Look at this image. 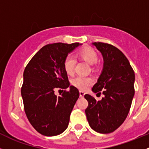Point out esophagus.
Wrapping results in <instances>:
<instances>
[{
	"label": "esophagus",
	"mask_w": 149,
	"mask_h": 149,
	"mask_svg": "<svg viewBox=\"0 0 149 149\" xmlns=\"http://www.w3.org/2000/svg\"><path fill=\"white\" fill-rule=\"evenodd\" d=\"M79 95H80V97H84V95H85V93H84V91L80 90V91H79Z\"/></svg>",
	"instance_id": "1"
}]
</instances>
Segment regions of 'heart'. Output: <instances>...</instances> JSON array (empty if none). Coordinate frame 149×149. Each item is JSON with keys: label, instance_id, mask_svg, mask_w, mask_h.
Wrapping results in <instances>:
<instances>
[{"label": "heart", "instance_id": "1", "mask_svg": "<svg viewBox=\"0 0 149 149\" xmlns=\"http://www.w3.org/2000/svg\"><path fill=\"white\" fill-rule=\"evenodd\" d=\"M77 56L84 62L90 65H94L98 61V54L96 51L90 47L82 48L78 52ZM65 70L68 75H73L74 73L76 61L71 56H67L63 62ZM94 79L90 76H76L72 80V84L80 90H86L93 84Z\"/></svg>", "mask_w": 149, "mask_h": 149}]
</instances>
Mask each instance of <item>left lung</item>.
<instances>
[{"instance_id": "left-lung-1", "label": "left lung", "mask_w": 149, "mask_h": 149, "mask_svg": "<svg viewBox=\"0 0 149 149\" xmlns=\"http://www.w3.org/2000/svg\"><path fill=\"white\" fill-rule=\"evenodd\" d=\"M101 53L104 67L96 84L95 93L104 95L101 101L86 94L85 109L89 125L101 134L113 132L126 120L134 95V72L126 56L116 47L104 42H93Z\"/></svg>"}]
</instances>
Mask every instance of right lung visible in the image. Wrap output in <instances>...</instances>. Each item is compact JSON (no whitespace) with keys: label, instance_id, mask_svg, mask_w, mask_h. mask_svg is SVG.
Segmentation results:
<instances>
[{"label":"right lung","instance_id":"1","mask_svg":"<svg viewBox=\"0 0 149 149\" xmlns=\"http://www.w3.org/2000/svg\"><path fill=\"white\" fill-rule=\"evenodd\" d=\"M79 42H57L43 46L31 59L23 73L21 88L24 110L33 127L42 135L56 136L68 128L79 92L70 86L63 62ZM69 87V91L66 89ZM56 88L65 90L60 97Z\"/></svg>","mask_w":149,"mask_h":149}]
</instances>
